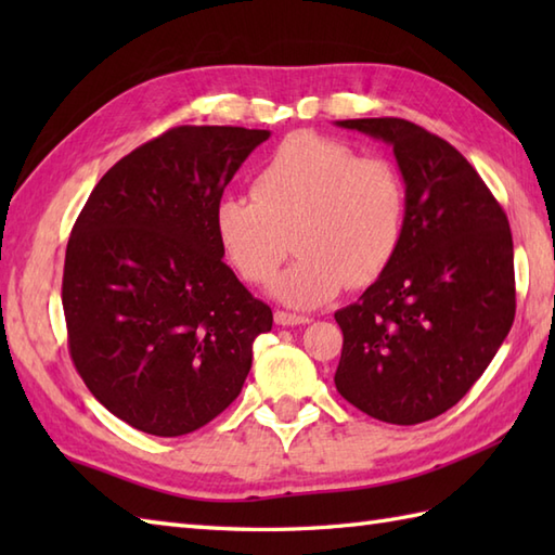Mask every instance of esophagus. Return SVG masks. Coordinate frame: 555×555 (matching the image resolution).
<instances>
[{"instance_id": "34e87169", "label": "esophagus", "mask_w": 555, "mask_h": 555, "mask_svg": "<svg viewBox=\"0 0 555 555\" xmlns=\"http://www.w3.org/2000/svg\"><path fill=\"white\" fill-rule=\"evenodd\" d=\"M274 322H276L279 326H300V324H310V317H305V314H291V312L279 310V312L274 314Z\"/></svg>"}]
</instances>
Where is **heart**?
<instances>
[{"label": "heart", "instance_id": "1", "mask_svg": "<svg viewBox=\"0 0 555 555\" xmlns=\"http://www.w3.org/2000/svg\"><path fill=\"white\" fill-rule=\"evenodd\" d=\"M408 221L403 173L384 157H358L334 138L286 135L253 181L250 195H227L215 211L217 238L250 284H267L291 241L300 253L271 293L312 310L350 286H370L400 250Z\"/></svg>", "mask_w": 555, "mask_h": 555}]
</instances>
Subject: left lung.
Instances as JSON below:
<instances>
[{
    "label": "left lung",
    "mask_w": 555,
    "mask_h": 555,
    "mask_svg": "<svg viewBox=\"0 0 555 555\" xmlns=\"http://www.w3.org/2000/svg\"><path fill=\"white\" fill-rule=\"evenodd\" d=\"M336 126L393 147L408 221L393 262L334 314L344 332L334 382L374 420L427 422L473 388L511 332V223L473 164L443 138L391 116Z\"/></svg>",
    "instance_id": "obj_1"
}]
</instances>
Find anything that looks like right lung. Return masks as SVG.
<instances>
[{
	"label": "right lung",
	"instance_id": "add662e5",
	"mask_svg": "<svg viewBox=\"0 0 555 555\" xmlns=\"http://www.w3.org/2000/svg\"><path fill=\"white\" fill-rule=\"evenodd\" d=\"M269 131L179 126L102 176L70 231L62 302L70 358L112 415L152 436L227 410L271 332L269 305L223 262L215 211Z\"/></svg>",
	"mask_w": 555,
	"mask_h": 555
}]
</instances>
